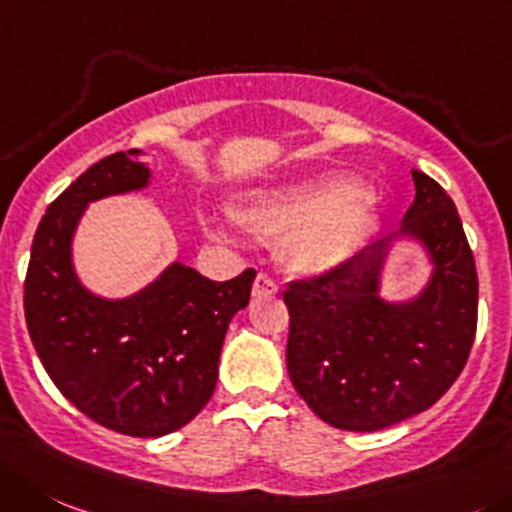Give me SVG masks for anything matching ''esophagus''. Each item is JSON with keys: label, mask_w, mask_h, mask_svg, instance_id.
Returning <instances> with one entry per match:
<instances>
[{"label": "esophagus", "mask_w": 512, "mask_h": 512, "mask_svg": "<svg viewBox=\"0 0 512 512\" xmlns=\"http://www.w3.org/2000/svg\"><path fill=\"white\" fill-rule=\"evenodd\" d=\"M278 293V285L275 280L267 278V275H257L255 285H252V298H270V295Z\"/></svg>", "instance_id": "1"}]
</instances>
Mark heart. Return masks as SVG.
<instances>
[{
	"label": "heart",
	"instance_id": "obj_1",
	"mask_svg": "<svg viewBox=\"0 0 512 512\" xmlns=\"http://www.w3.org/2000/svg\"><path fill=\"white\" fill-rule=\"evenodd\" d=\"M247 232L275 240L280 265L300 278L341 270L364 247L374 204L338 176H305L247 191L234 212Z\"/></svg>",
	"mask_w": 512,
	"mask_h": 512
}]
</instances>
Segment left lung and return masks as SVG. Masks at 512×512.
I'll use <instances>...</instances> for the list:
<instances>
[{
  "label": "left lung",
  "instance_id": "8db88e82",
  "mask_svg": "<svg viewBox=\"0 0 512 512\" xmlns=\"http://www.w3.org/2000/svg\"><path fill=\"white\" fill-rule=\"evenodd\" d=\"M414 204L401 227L323 278L290 283L288 374L323 422L379 432L424 412L465 369L477 326V272L455 202L412 171ZM399 241L428 257L412 299L380 295L383 262Z\"/></svg>",
  "mask_w": 512,
  "mask_h": 512
}]
</instances>
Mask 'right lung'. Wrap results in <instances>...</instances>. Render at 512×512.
Here are the masks:
<instances>
[{"mask_svg":"<svg viewBox=\"0 0 512 512\" xmlns=\"http://www.w3.org/2000/svg\"><path fill=\"white\" fill-rule=\"evenodd\" d=\"M148 186L138 148L90 166L47 207L25 280L27 331L50 379L85 417L128 437H164L202 412L224 333L255 280L245 270L214 283L174 260L126 298L85 288L73 242L88 204Z\"/></svg>","mask_w":512,"mask_h":512,"instance_id":"1","label":"right lung"}]
</instances>
